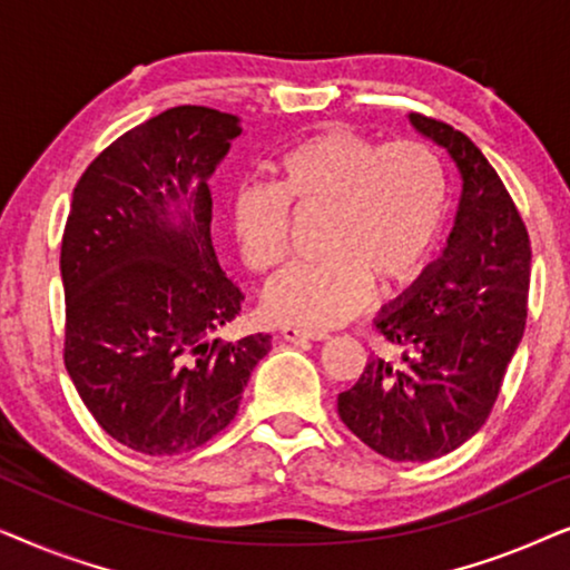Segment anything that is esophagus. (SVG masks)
I'll use <instances>...</instances> for the list:
<instances>
[{"instance_id":"1","label":"esophagus","mask_w":570,"mask_h":570,"mask_svg":"<svg viewBox=\"0 0 570 570\" xmlns=\"http://www.w3.org/2000/svg\"><path fill=\"white\" fill-rule=\"evenodd\" d=\"M279 334H283V340H287V342H308V340L311 342H322V340L330 337V334H326L324 330H308V326H293V324L283 326Z\"/></svg>"}]
</instances>
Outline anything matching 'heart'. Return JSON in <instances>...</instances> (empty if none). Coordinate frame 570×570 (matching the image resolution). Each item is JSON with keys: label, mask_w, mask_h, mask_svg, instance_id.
<instances>
[{"label": "heart", "mask_w": 570, "mask_h": 570, "mask_svg": "<svg viewBox=\"0 0 570 570\" xmlns=\"http://www.w3.org/2000/svg\"><path fill=\"white\" fill-rule=\"evenodd\" d=\"M324 213L314 262L285 269L264 293V308L285 324L337 326L371 298L423 269L441 236L449 184L431 147L417 139L379 145L330 127L283 153L275 184L244 189L233 228L254 272H272L291 248V215Z\"/></svg>", "instance_id": "obj_1"}]
</instances>
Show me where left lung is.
Wrapping results in <instances>:
<instances>
[{"mask_svg": "<svg viewBox=\"0 0 570 570\" xmlns=\"http://www.w3.org/2000/svg\"><path fill=\"white\" fill-rule=\"evenodd\" d=\"M462 174L441 259L381 308L394 355H371L337 412L365 446L394 462H431L485 425L527 324L532 248L511 194L470 137L410 114Z\"/></svg>", "mask_w": 570, "mask_h": 570, "instance_id": "1", "label": "left lung"}]
</instances>
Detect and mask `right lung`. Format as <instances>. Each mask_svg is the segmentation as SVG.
Instances as JSON below:
<instances>
[{
    "mask_svg": "<svg viewBox=\"0 0 570 570\" xmlns=\"http://www.w3.org/2000/svg\"><path fill=\"white\" fill-rule=\"evenodd\" d=\"M238 135L233 114L168 108L75 186L59 262L65 365L96 423L139 454L205 446L269 353V334L213 340L244 301L215 256L207 186Z\"/></svg>",
    "mask_w": 570,
    "mask_h": 570,
    "instance_id": "add662e5",
    "label": "right lung"
}]
</instances>
